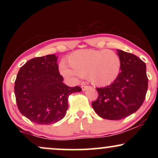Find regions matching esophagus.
<instances>
[{
  "instance_id": "1",
  "label": "esophagus",
  "mask_w": 158,
  "mask_h": 158,
  "mask_svg": "<svg viewBox=\"0 0 158 158\" xmlns=\"http://www.w3.org/2000/svg\"><path fill=\"white\" fill-rule=\"evenodd\" d=\"M81 88H82V90H87L88 88H90V87L88 85H82Z\"/></svg>"
}]
</instances>
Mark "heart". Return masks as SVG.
Segmentation results:
<instances>
[{
  "mask_svg": "<svg viewBox=\"0 0 158 158\" xmlns=\"http://www.w3.org/2000/svg\"><path fill=\"white\" fill-rule=\"evenodd\" d=\"M67 62L68 66L60 65L62 75L71 80L85 77L96 86L111 84L118 77L121 69L119 57L109 49H80L71 53Z\"/></svg>",
  "mask_w": 158,
  "mask_h": 158,
  "instance_id": "heart-1",
  "label": "heart"
}]
</instances>
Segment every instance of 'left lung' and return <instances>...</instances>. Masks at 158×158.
<instances>
[{"label":"left lung","mask_w":158,"mask_h":158,"mask_svg":"<svg viewBox=\"0 0 158 158\" xmlns=\"http://www.w3.org/2000/svg\"><path fill=\"white\" fill-rule=\"evenodd\" d=\"M121 73L111 85L96 88L98 97L92 102L95 112L103 118L120 120L139 109L148 91L146 64L133 54L117 49Z\"/></svg>","instance_id":"1"}]
</instances>
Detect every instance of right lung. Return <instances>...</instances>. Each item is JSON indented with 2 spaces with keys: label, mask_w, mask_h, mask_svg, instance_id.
I'll use <instances>...</instances> for the list:
<instances>
[{
  "label": "right lung",
  "mask_w": 158,
  "mask_h": 158,
  "mask_svg": "<svg viewBox=\"0 0 158 158\" xmlns=\"http://www.w3.org/2000/svg\"><path fill=\"white\" fill-rule=\"evenodd\" d=\"M57 57L48 55L29 60L19 70L14 85L17 106L23 116L38 124L59 122L68 109V97L81 92L69 87L60 74Z\"/></svg>",
  "instance_id": "obj_1"
}]
</instances>
